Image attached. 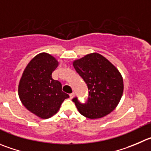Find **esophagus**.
Returning <instances> with one entry per match:
<instances>
[{"mask_svg": "<svg viewBox=\"0 0 151 151\" xmlns=\"http://www.w3.org/2000/svg\"><path fill=\"white\" fill-rule=\"evenodd\" d=\"M74 96H75V93H70V99H73Z\"/></svg>", "mask_w": 151, "mask_h": 151, "instance_id": "obj_1", "label": "esophagus"}]
</instances>
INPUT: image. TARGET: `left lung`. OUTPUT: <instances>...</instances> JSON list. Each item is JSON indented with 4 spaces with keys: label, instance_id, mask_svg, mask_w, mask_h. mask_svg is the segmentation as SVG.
<instances>
[{
    "label": "left lung",
    "instance_id": "1",
    "mask_svg": "<svg viewBox=\"0 0 151 151\" xmlns=\"http://www.w3.org/2000/svg\"><path fill=\"white\" fill-rule=\"evenodd\" d=\"M73 67L88 87L89 96L82 104L74 98L78 112L90 119H100L111 113L119 103L124 90L122 74L102 55L87 54L75 60Z\"/></svg>",
    "mask_w": 151,
    "mask_h": 151
}]
</instances>
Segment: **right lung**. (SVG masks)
I'll list each match as a JSON object with an SVG mask.
<instances>
[{
	"label": "right lung",
	"instance_id": "1",
	"mask_svg": "<svg viewBox=\"0 0 151 151\" xmlns=\"http://www.w3.org/2000/svg\"><path fill=\"white\" fill-rule=\"evenodd\" d=\"M58 66L54 56L47 52L35 55L23 72L18 84V96L24 107L40 119H49L59 110L68 94L60 81L52 78Z\"/></svg>",
	"mask_w": 151,
	"mask_h": 151
}]
</instances>
